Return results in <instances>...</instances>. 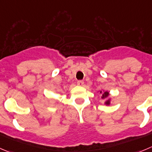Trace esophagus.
<instances>
[{"mask_svg":"<svg viewBox=\"0 0 152 152\" xmlns=\"http://www.w3.org/2000/svg\"><path fill=\"white\" fill-rule=\"evenodd\" d=\"M77 84L80 86H83V84H84V82H83V80H78L77 82Z\"/></svg>","mask_w":152,"mask_h":152,"instance_id":"1","label":"esophagus"}]
</instances>
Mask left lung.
<instances>
[{"mask_svg":"<svg viewBox=\"0 0 152 152\" xmlns=\"http://www.w3.org/2000/svg\"><path fill=\"white\" fill-rule=\"evenodd\" d=\"M98 92H100V94H102V96H101V99H103V100H105L104 104L107 106H109L111 104V101H112V98L110 97V94L109 93L108 91H104V90H100L98 91Z\"/></svg>","mask_w":152,"mask_h":152,"instance_id":"obj_1","label":"left lung"}]
</instances>
